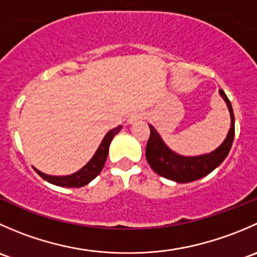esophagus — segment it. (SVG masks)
Returning a JSON list of instances; mask_svg holds the SVG:
<instances>
[{
	"instance_id": "esophagus-1",
	"label": "esophagus",
	"mask_w": 257,
	"mask_h": 257,
	"mask_svg": "<svg viewBox=\"0 0 257 257\" xmlns=\"http://www.w3.org/2000/svg\"><path fill=\"white\" fill-rule=\"evenodd\" d=\"M142 119H144V113L134 112L131 114V116H129V123H134V121L142 120Z\"/></svg>"
}]
</instances>
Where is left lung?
Instances as JSON below:
<instances>
[{
	"mask_svg": "<svg viewBox=\"0 0 257 257\" xmlns=\"http://www.w3.org/2000/svg\"><path fill=\"white\" fill-rule=\"evenodd\" d=\"M220 95L226 102L231 116V128L224 143L210 154L199 155V157H183L172 152L165 145L163 139L155 131L154 126H150V137L148 139L145 157L150 168L160 177L167 178L177 183H190L210 174L215 168L219 167L231 149L235 136V118L232 112L231 103L222 89L219 90Z\"/></svg>",
	"mask_w": 257,
	"mask_h": 257,
	"instance_id": "left-lung-1",
	"label": "left lung"
}]
</instances>
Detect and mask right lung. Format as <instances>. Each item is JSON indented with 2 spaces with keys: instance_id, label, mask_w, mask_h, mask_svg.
<instances>
[{
  "instance_id": "add662e5",
  "label": "right lung",
  "mask_w": 257,
  "mask_h": 257,
  "mask_svg": "<svg viewBox=\"0 0 257 257\" xmlns=\"http://www.w3.org/2000/svg\"><path fill=\"white\" fill-rule=\"evenodd\" d=\"M120 129L121 125H118L116 128L108 132V133L105 134L104 139L102 141V143H100L99 148H98L97 152H95V154L93 155L92 159H90L82 169L78 170L77 173H74V174L66 175V177H53V175H47L37 169L35 170L38 173L40 177H42L45 180H47L48 183L54 184V185L66 186V188H80V186L87 185L89 181H92L93 179L102 172L105 160H107L108 152H109L110 142H112L114 136L120 132Z\"/></svg>"
}]
</instances>
